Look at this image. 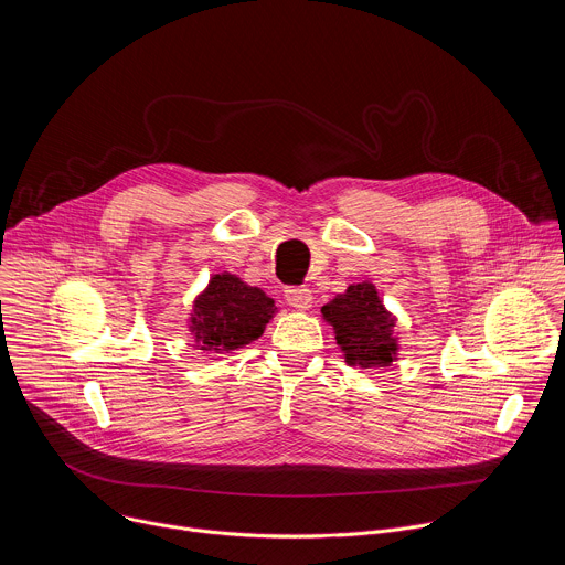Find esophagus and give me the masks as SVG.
Instances as JSON below:
<instances>
[{
    "instance_id": "1",
    "label": "esophagus",
    "mask_w": 565,
    "mask_h": 565,
    "mask_svg": "<svg viewBox=\"0 0 565 565\" xmlns=\"http://www.w3.org/2000/svg\"><path fill=\"white\" fill-rule=\"evenodd\" d=\"M286 301L297 310H308L312 306V290L306 286H290L286 288Z\"/></svg>"
}]
</instances>
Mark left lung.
Instances as JSON below:
<instances>
[{"label": "left lung", "mask_w": 565, "mask_h": 565, "mask_svg": "<svg viewBox=\"0 0 565 565\" xmlns=\"http://www.w3.org/2000/svg\"><path fill=\"white\" fill-rule=\"evenodd\" d=\"M321 317L333 327L347 364L377 369L395 360V317L384 308L373 284L362 281L349 286L347 292L321 306Z\"/></svg>", "instance_id": "8db88e82"}]
</instances>
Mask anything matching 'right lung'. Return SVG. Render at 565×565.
<instances>
[{
    "label": "right lung",
    "mask_w": 565,
    "mask_h": 565,
    "mask_svg": "<svg viewBox=\"0 0 565 565\" xmlns=\"http://www.w3.org/2000/svg\"><path fill=\"white\" fill-rule=\"evenodd\" d=\"M277 312L275 301L257 286L236 275H212L207 288L194 299L190 333L205 353L234 351L264 335Z\"/></svg>",
    "instance_id": "1"
}]
</instances>
